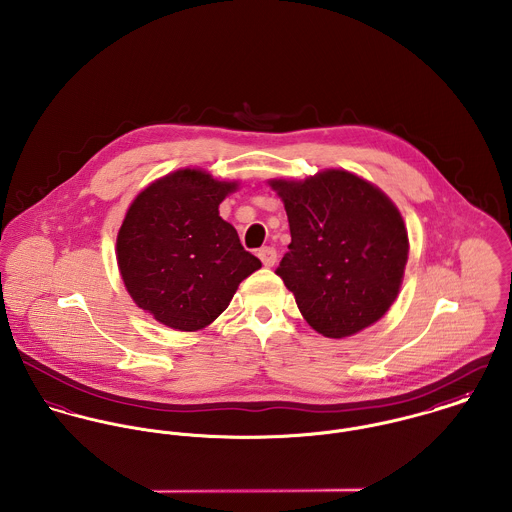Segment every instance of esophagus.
Wrapping results in <instances>:
<instances>
[{
    "label": "esophagus",
    "instance_id": "1",
    "mask_svg": "<svg viewBox=\"0 0 512 512\" xmlns=\"http://www.w3.org/2000/svg\"><path fill=\"white\" fill-rule=\"evenodd\" d=\"M258 258L262 260V264H264L266 268H272V266L276 264V260H278V252H276V248H272V246H264V248L258 250Z\"/></svg>",
    "mask_w": 512,
    "mask_h": 512
}]
</instances>
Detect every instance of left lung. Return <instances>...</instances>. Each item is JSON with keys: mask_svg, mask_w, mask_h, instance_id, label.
<instances>
[{"mask_svg": "<svg viewBox=\"0 0 512 512\" xmlns=\"http://www.w3.org/2000/svg\"><path fill=\"white\" fill-rule=\"evenodd\" d=\"M268 183L284 201L292 232L276 274L303 319L331 339L376 323L400 292L408 262V232L396 205L343 169Z\"/></svg>", "mask_w": 512, "mask_h": 512, "instance_id": "left-lung-1", "label": "left lung"}]
</instances>
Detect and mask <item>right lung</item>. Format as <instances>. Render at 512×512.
<instances>
[{"label": "right lung", "mask_w": 512, "mask_h": 512, "mask_svg": "<svg viewBox=\"0 0 512 512\" xmlns=\"http://www.w3.org/2000/svg\"><path fill=\"white\" fill-rule=\"evenodd\" d=\"M236 183L179 169L130 205L116 240L118 268L138 307L155 321L199 331L228 307L238 284L262 262L244 250L219 205Z\"/></svg>", "instance_id": "add662e5"}]
</instances>
